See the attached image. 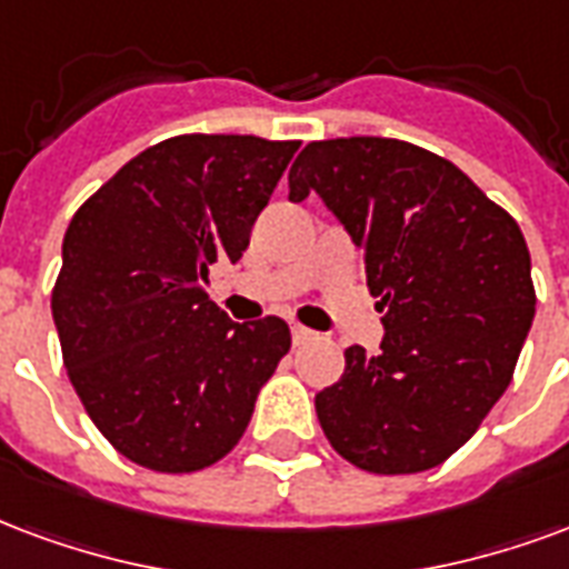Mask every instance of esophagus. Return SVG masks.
<instances>
[{"mask_svg":"<svg viewBox=\"0 0 569 569\" xmlns=\"http://www.w3.org/2000/svg\"><path fill=\"white\" fill-rule=\"evenodd\" d=\"M292 340H296V347H301V343H307V340H313V331L305 326H292Z\"/></svg>","mask_w":569,"mask_h":569,"instance_id":"1","label":"esophagus"}]
</instances>
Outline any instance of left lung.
Returning <instances> with one entry per match:
<instances>
[{
  "label": "left lung",
  "mask_w": 569,
  "mask_h": 569,
  "mask_svg": "<svg viewBox=\"0 0 569 569\" xmlns=\"http://www.w3.org/2000/svg\"><path fill=\"white\" fill-rule=\"evenodd\" d=\"M317 192L365 259L386 338L349 347L317 395L328 443L370 473H419L477 435L533 322L519 222L443 156L398 138H331L298 153L289 201Z\"/></svg>",
  "instance_id": "left-lung-1"
}]
</instances>
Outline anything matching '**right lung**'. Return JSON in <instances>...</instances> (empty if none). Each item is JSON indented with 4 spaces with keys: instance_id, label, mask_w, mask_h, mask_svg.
<instances>
[{
    "instance_id": "add662e5",
    "label": "right lung",
    "mask_w": 569,
    "mask_h": 569,
    "mask_svg": "<svg viewBox=\"0 0 569 569\" xmlns=\"http://www.w3.org/2000/svg\"><path fill=\"white\" fill-rule=\"evenodd\" d=\"M298 141L178 134L83 201L50 296L69 380L134 465L192 473L229 456L292 347L283 319L231 322L204 292L238 262Z\"/></svg>"
}]
</instances>
